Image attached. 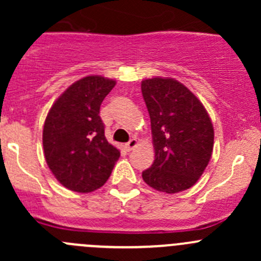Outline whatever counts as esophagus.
<instances>
[{"mask_svg":"<svg viewBox=\"0 0 261 261\" xmlns=\"http://www.w3.org/2000/svg\"><path fill=\"white\" fill-rule=\"evenodd\" d=\"M136 146H138V140H136L135 138H133L130 141H128L127 144H125V145H123L126 151H131V150L135 149Z\"/></svg>","mask_w":261,"mask_h":261,"instance_id":"34e87169","label":"esophagus"}]
</instances>
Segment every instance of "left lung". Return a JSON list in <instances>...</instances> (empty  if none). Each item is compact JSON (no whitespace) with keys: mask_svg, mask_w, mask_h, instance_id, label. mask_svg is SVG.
Segmentation results:
<instances>
[{"mask_svg":"<svg viewBox=\"0 0 261 261\" xmlns=\"http://www.w3.org/2000/svg\"><path fill=\"white\" fill-rule=\"evenodd\" d=\"M151 122L155 160L143 172L151 188L178 193L196 184L213 150V126L202 102L180 82L151 78L141 82Z\"/></svg>","mask_w":261,"mask_h":261,"instance_id":"obj_1","label":"left lung"}]
</instances>
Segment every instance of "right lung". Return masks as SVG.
<instances>
[{"label": "right lung", "mask_w": 261, "mask_h": 261, "mask_svg": "<svg viewBox=\"0 0 261 261\" xmlns=\"http://www.w3.org/2000/svg\"><path fill=\"white\" fill-rule=\"evenodd\" d=\"M116 82L88 75L68 87L45 118L43 146L46 164L60 184L88 193L103 186L120 151L107 141L99 107Z\"/></svg>", "instance_id": "1"}]
</instances>
